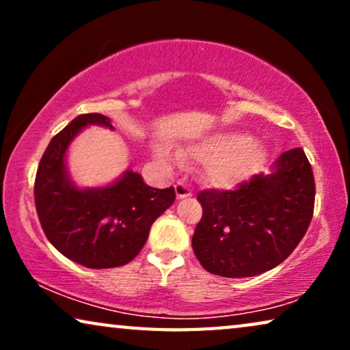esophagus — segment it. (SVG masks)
Segmentation results:
<instances>
[{
  "label": "esophagus",
  "mask_w": 350,
  "mask_h": 350,
  "mask_svg": "<svg viewBox=\"0 0 350 350\" xmlns=\"http://www.w3.org/2000/svg\"><path fill=\"white\" fill-rule=\"evenodd\" d=\"M175 193L178 199L191 198V196H193V193H191V188L186 183H183V181H178V183L175 185Z\"/></svg>",
  "instance_id": "esophagus-1"
}]
</instances>
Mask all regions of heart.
I'll return each instance as SVG.
<instances>
[{
  "label": "heart",
  "mask_w": 350,
  "mask_h": 350,
  "mask_svg": "<svg viewBox=\"0 0 350 350\" xmlns=\"http://www.w3.org/2000/svg\"><path fill=\"white\" fill-rule=\"evenodd\" d=\"M164 161L175 156L164 145L156 146ZM265 148L243 132L219 131L200 138L185 151V159L205 162V175L217 186H236L255 174L265 162Z\"/></svg>",
  "instance_id": "1"
}]
</instances>
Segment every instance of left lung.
<instances>
[{
	"label": "left lung",
	"mask_w": 350,
	"mask_h": 350,
	"mask_svg": "<svg viewBox=\"0 0 350 350\" xmlns=\"http://www.w3.org/2000/svg\"><path fill=\"white\" fill-rule=\"evenodd\" d=\"M314 199L312 167L301 148L285 151L269 175L252 176L237 189L200 191L196 256L205 271L229 279L269 271L304 237Z\"/></svg>",
	"instance_id": "1"
}]
</instances>
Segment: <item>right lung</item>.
Returning <instances> with one entry per match:
<instances>
[{"instance_id": "right-lung-1", "label": "right lung", "mask_w": 350, "mask_h": 350, "mask_svg": "<svg viewBox=\"0 0 350 350\" xmlns=\"http://www.w3.org/2000/svg\"><path fill=\"white\" fill-rule=\"evenodd\" d=\"M88 126L114 129L98 113L81 114L52 138L35 180L42 231L62 255L90 269L127 265L145 245L151 224L174 204V186L157 189L126 170L111 185L79 188L66 169V151Z\"/></svg>"}]
</instances>
